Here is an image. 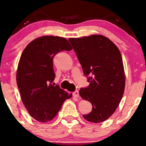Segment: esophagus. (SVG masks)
<instances>
[{
	"label": "esophagus",
	"instance_id": "34e87169",
	"mask_svg": "<svg viewBox=\"0 0 146 146\" xmlns=\"http://www.w3.org/2000/svg\"><path fill=\"white\" fill-rule=\"evenodd\" d=\"M73 95L75 98H78L79 97V92L78 90H76L75 92H73Z\"/></svg>",
	"mask_w": 146,
	"mask_h": 146
}]
</instances>
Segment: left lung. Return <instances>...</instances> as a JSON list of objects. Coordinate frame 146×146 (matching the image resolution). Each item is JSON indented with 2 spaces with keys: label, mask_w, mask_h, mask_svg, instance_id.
Listing matches in <instances>:
<instances>
[{
  "label": "left lung",
  "mask_w": 146,
  "mask_h": 146,
  "mask_svg": "<svg viewBox=\"0 0 146 146\" xmlns=\"http://www.w3.org/2000/svg\"><path fill=\"white\" fill-rule=\"evenodd\" d=\"M90 85L80 88V95L92 105L84 119L100 123L118 107L125 88L123 61L117 46L102 35L68 39Z\"/></svg>",
  "instance_id": "1"
}]
</instances>
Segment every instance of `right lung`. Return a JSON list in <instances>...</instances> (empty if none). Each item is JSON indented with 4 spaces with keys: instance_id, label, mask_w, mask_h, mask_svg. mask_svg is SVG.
<instances>
[{
    "instance_id": "right-lung-1",
    "label": "right lung",
    "mask_w": 146,
    "mask_h": 146,
    "mask_svg": "<svg viewBox=\"0 0 146 146\" xmlns=\"http://www.w3.org/2000/svg\"><path fill=\"white\" fill-rule=\"evenodd\" d=\"M70 50L71 46L65 38L44 36L31 42L22 54L17 84L23 104L29 115L36 121L52 120L64 101L72 97V94L69 95L53 82L54 57L61 51Z\"/></svg>"
}]
</instances>
